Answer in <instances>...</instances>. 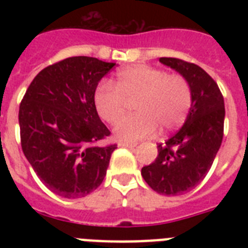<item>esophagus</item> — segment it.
<instances>
[{
  "instance_id": "esophagus-1",
  "label": "esophagus",
  "mask_w": 248,
  "mask_h": 248,
  "mask_svg": "<svg viewBox=\"0 0 248 248\" xmlns=\"http://www.w3.org/2000/svg\"><path fill=\"white\" fill-rule=\"evenodd\" d=\"M118 145H120V147L132 148V147H135L136 143H130V141H120V143H118Z\"/></svg>"
}]
</instances>
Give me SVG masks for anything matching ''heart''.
<instances>
[{"mask_svg":"<svg viewBox=\"0 0 248 248\" xmlns=\"http://www.w3.org/2000/svg\"><path fill=\"white\" fill-rule=\"evenodd\" d=\"M135 103V114L121 122L116 135L138 140L175 130L186 120L193 103L192 86L183 75L138 64L118 72L117 85L109 79L97 83L93 105L101 120L117 124Z\"/></svg>","mask_w":248,"mask_h":248,"instance_id":"1","label":"heart"}]
</instances>
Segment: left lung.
Listing matches in <instances>:
<instances>
[{
    "instance_id": "8db88e82",
    "label": "left lung",
    "mask_w": 248,
    "mask_h": 248,
    "mask_svg": "<svg viewBox=\"0 0 248 248\" xmlns=\"http://www.w3.org/2000/svg\"><path fill=\"white\" fill-rule=\"evenodd\" d=\"M159 62L188 79L193 103L183 127L157 145L158 155L141 169V176L159 194L180 196L196 188L211 169L223 141L225 107L217 83L197 64L176 58Z\"/></svg>"
}]
</instances>
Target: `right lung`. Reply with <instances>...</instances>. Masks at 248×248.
<instances>
[{
	"mask_svg": "<svg viewBox=\"0 0 248 248\" xmlns=\"http://www.w3.org/2000/svg\"><path fill=\"white\" fill-rule=\"evenodd\" d=\"M114 67L73 56L44 68L19 107L23 153L52 193L81 198L103 183L116 144L100 145L110 131L99 118L93 91Z\"/></svg>",
	"mask_w": 248,
	"mask_h": 248,
	"instance_id": "right-lung-1",
	"label": "right lung"
}]
</instances>
